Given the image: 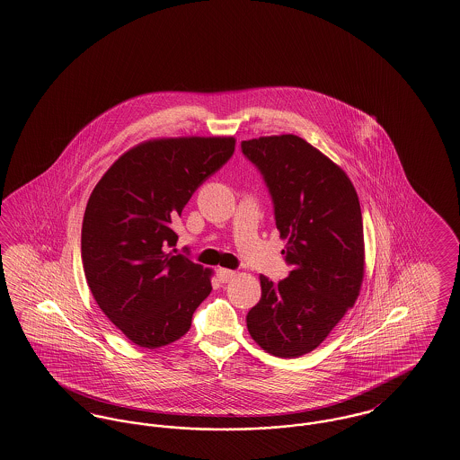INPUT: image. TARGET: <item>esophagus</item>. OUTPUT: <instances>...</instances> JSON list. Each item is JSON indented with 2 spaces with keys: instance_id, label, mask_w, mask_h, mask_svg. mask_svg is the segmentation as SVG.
Instances as JSON below:
<instances>
[{
  "instance_id": "obj_1",
  "label": "esophagus",
  "mask_w": 460,
  "mask_h": 460,
  "mask_svg": "<svg viewBox=\"0 0 460 460\" xmlns=\"http://www.w3.org/2000/svg\"><path fill=\"white\" fill-rule=\"evenodd\" d=\"M217 277H218V280L220 282H228V280H232L234 277H235V270H230V269H217Z\"/></svg>"
}]
</instances>
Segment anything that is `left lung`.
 <instances>
[{"instance_id": "obj_1", "label": "left lung", "mask_w": 460, "mask_h": 460, "mask_svg": "<svg viewBox=\"0 0 460 460\" xmlns=\"http://www.w3.org/2000/svg\"><path fill=\"white\" fill-rule=\"evenodd\" d=\"M274 201L289 276H261L247 314L252 340L279 358L311 353L355 305L365 274L363 217L346 172L299 136L242 141Z\"/></svg>"}]
</instances>
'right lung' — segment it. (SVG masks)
I'll use <instances>...</instances> for the list:
<instances>
[{"label": "right lung", "mask_w": 460, "mask_h": 460, "mask_svg": "<svg viewBox=\"0 0 460 460\" xmlns=\"http://www.w3.org/2000/svg\"><path fill=\"white\" fill-rule=\"evenodd\" d=\"M235 151L234 137H163L124 153L95 184L82 222L93 299L134 344L180 340L211 292V270L172 255V224Z\"/></svg>", "instance_id": "right-lung-1"}]
</instances>
